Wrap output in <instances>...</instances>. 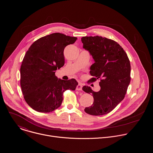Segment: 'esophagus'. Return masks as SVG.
<instances>
[{
  "label": "esophagus",
  "instance_id": "1",
  "mask_svg": "<svg viewBox=\"0 0 153 153\" xmlns=\"http://www.w3.org/2000/svg\"><path fill=\"white\" fill-rule=\"evenodd\" d=\"M82 84H81V83H79L77 85V87H76V90H78V91H81L82 89Z\"/></svg>",
  "mask_w": 153,
  "mask_h": 153
}]
</instances>
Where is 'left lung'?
Segmentation results:
<instances>
[{
  "label": "left lung",
  "instance_id": "8db88e82",
  "mask_svg": "<svg viewBox=\"0 0 153 153\" xmlns=\"http://www.w3.org/2000/svg\"><path fill=\"white\" fill-rule=\"evenodd\" d=\"M83 48L88 51L95 62L91 66L89 81L100 79L101 89L94 91L90 87L82 90L91 94L94 103L84 111L92 115H103L110 112L123 100L130 84L131 65L123 48L117 42L102 36H84Z\"/></svg>",
  "mask_w": 153,
  "mask_h": 153
}]
</instances>
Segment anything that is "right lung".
<instances>
[{
	"instance_id": "right-lung-1",
	"label": "right lung",
	"mask_w": 153,
	"mask_h": 153,
	"mask_svg": "<svg viewBox=\"0 0 153 153\" xmlns=\"http://www.w3.org/2000/svg\"><path fill=\"white\" fill-rule=\"evenodd\" d=\"M76 37L54 33L35 41L27 51L21 66V87L24 99L32 109L51 112L59 108L67 89L74 91L75 79H58L55 71L65 64L64 51Z\"/></svg>"
}]
</instances>
